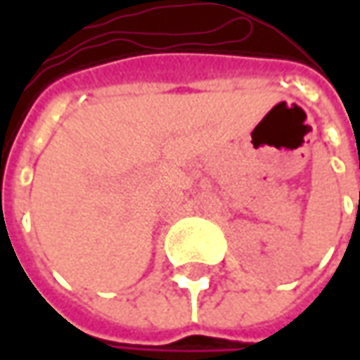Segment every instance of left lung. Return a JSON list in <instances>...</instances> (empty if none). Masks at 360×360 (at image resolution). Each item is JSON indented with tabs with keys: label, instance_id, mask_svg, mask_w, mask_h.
<instances>
[{
	"label": "left lung",
	"instance_id": "obj_1",
	"mask_svg": "<svg viewBox=\"0 0 360 360\" xmlns=\"http://www.w3.org/2000/svg\"><path fill=\"white\" fill-rule=\"evenodd\" d=\"M359 200H360V194H359ZM359 204H360V202H359Z\"/></svg>",
	"mask_w": 360,
	"mask_h": 360
}]
</instances>
